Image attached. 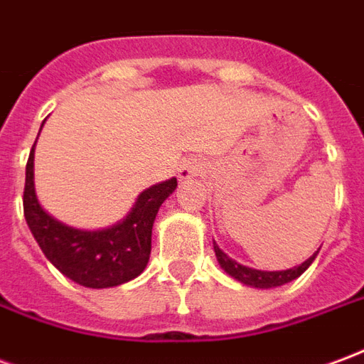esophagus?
I'll use <instances>...</instances> for the list:
<instances>
[{"label": "esophagus", "mask_w": 364, "mask_h": 364, "mask_svg": "<svg viewBox=\"0 0 364 364\" xmlns=\"http://www.w3.org/2000/svg\"><path fill=\"white\" fill-rule=\"evenodd\" d=\"M200 173V164H198L197 159H187V161H183V166L179 167V179L181 181H191L193 177H197Z\"/></svg>", "instance_id": "34e87169"}]
</instances>
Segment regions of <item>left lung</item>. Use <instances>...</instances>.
Returning a JSON list of instances; mask_svg holds the SVG:
<instances>
[{
	"label": "left lung",
	"instance_id": "obj_1",
	"mask_svg": "<svg viewBox=\"0 0 364 364\" xmlns=\"http://www.w3.org/2000/svg\"><path fill=\"white\" fill-rule=\"evenodd\" d=\"M214 244V255H216V261L230 277H234L236 281H240L242 284H247V287H253V289H274V287H281V284H287V282L294 281L300 274L304 273L306 269L312 265V261L316 259L318 252L314 253L312 257H308L304 263H300L298 267L284 269V271H259V269L245 267L242 263H237L236 259H232L228 253H224L220 250V245Z\"/></svg>",
	"mask_w": 364,
	"mask_h": 364
}]
</instances>
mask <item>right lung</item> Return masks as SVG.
I'll return each instance as SVG.
<instances>
[{
    "mask_svg": "<svg viewBox=\"0 0 364 364\" xmlns=\"http://www.w3.org/2000/svg\"><path fill=\"white\" fill-rule=\"evenodd\" d=\"M175 187L177 179L171 177L142 191L130 213L111 228H74L56 220L38 203L33 146L25 171L23 210L36 244L60 273L87 289H109L132 281L146 269L156 214Z\"/></svg>",
    "mask_w": 364,
    "mask_h": 364,
    "instance_id": "add662e5",
    "label": "right lung"
}]
</instances>
